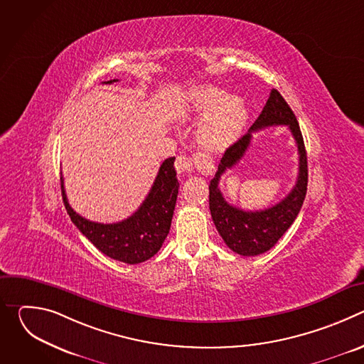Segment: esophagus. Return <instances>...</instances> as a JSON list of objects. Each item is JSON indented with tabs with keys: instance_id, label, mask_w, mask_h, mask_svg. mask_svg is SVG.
<instances>
[{
	"instance_id": "obj_1",
	"label": "esophagus",
	"mask_w": 364,
	"mask_h": 364,
	"mask_svg": "<svg viewBox=\"0 0 364 364\" xmlns=\"http://www.w3.org/2000/svg\"><path fill=\"white\" fill-rule=\"evenodd\" d=\"M193 166H194L193 159L187 157V155H180V157H177V160L174 163V167H176L178 174L191 173L193 171Z\"/></svg>"
}]
</instances>
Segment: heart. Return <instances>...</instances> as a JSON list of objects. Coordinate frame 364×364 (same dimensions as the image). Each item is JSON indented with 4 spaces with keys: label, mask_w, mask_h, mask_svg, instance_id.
Masks as SVG:
<instances>
[{
    "label": "heart",
    "mask_w": 364,
    "mask_h": 364,
    "mask_svg": "<svg viewBox=\"0 0 364 364\" xmlns=\"http://www.w3.org/2000/svg\"><path fill=\"white\" fill-rule=\"evenodd\" d=\"M194 112L204 115L197 127V139L207 149L230 146L246 125V107L242 97L226 95L218 87H201L194 95Z\"/></svg>",
    "instance_id": "heart-1"
}]
</instances>
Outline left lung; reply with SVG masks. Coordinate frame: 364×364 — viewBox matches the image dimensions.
Masks as SVG:
<instances>
[{
  "instance_id": "8db88e82",
  "label": "left lung",
  "mask_w": 364,
  "mask_h": 364,
  "mask_svg": "<svg viewBox=\"0 0 364 364\" xmlns=\"http://www.w3.org/2000/svg\"><path fill=\"white\" fill-rule=\"evenodd\" d=\"M275 124H287L297 142L300 155L297 183L285 199L265 211L246 213L237 210L224 200L218 188L220 177L242 156L250 143L252 132ZM306 152L298 121L281 93L277 89H272L261 115L257 117L247 134L226 149L218 171L210 181L209 205L213 223L225 243L233 252L242 256L261 255L275 246L296 219L306 194Z\"/></svg>"
}]
</instances>
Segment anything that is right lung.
<instances>
[{
	"label": "right lung",
	"mask_w": 364,
	"mask_h": 364,
	"mask_svg": "<svg viewBox=\"0 0 364 364\" xmlns=\"http://www.w3.org/2000/svg\"><path fill=\"white\" fill-rule=\"evenodd\" d=\"M114 82L117 79L103 83ZM174 161L176 157H170L161 164L146 198L132 216L122 222L108 225L90 222L76 213L68 201L65 180L60 177L68 215L80 233L102 253L129 265L145 262L160 250L170 232L180 187Z\"/></svg>",
	"instance_id": "right-lung-1"
}]
</instances>
